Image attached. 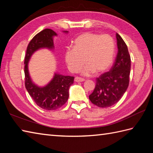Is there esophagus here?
I'll return each mask as SVG.
<instances>
[{
	"label": "esophagus",
	"instance_id": "1",
	"mask_svg": "<svg viewBox=\"0 0 153 153\" xmlns=\"http://www.w3.org/2000/svg\"><path fill=\"white\" fill-rule=\"evenodd\" d=\"M75 82H84L85 81V79L82 78V77H75Z\"/></svg>",
	"mask_w": 153,
	"mask_h": 153
}]
</instances>
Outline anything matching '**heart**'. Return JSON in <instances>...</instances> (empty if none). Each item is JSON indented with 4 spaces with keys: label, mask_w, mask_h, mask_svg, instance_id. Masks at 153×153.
<instances>
[{
    "label": "heart",
    "mask_w": 153,
    "mask_h": 153,
    "mask_svg": "<svg viewBox=\"0 0 153 153\" xmlns=\"http://www.w3.org/2000/svg\"><path fill=\"white\" fill-rule=\"evenodd\" d=\"M73 46L65 53V61L71 72L78 71L85 62L82 71L85 76L105 71L114 58L115 43L109 35L83 33L74 40Z\"/></svg>",
    "instance_id": "1"
}]
</instances>
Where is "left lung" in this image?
<instances>
[{"label": "left lung", "mask_w": 153, "mask_h": 153, "mask_svg": "<svg viewBox=\"0 0 153 153\" xmlns=\"http://www.w3.org/2000/svg\"><path fill=\"white\" fill-rule=\"evenodd\" d=\"M117 53L115 62L109 71L96 79V86L89 98L94 105L100 108H107L118 102L129 85L131 70V58L128 48L118 33Z\"/></svg>", "instance_id": "obj_1"}]
</instances>
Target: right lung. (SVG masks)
Masks as SVG:
<instances>
[{
	"instance_id": "add662e5",
	"label": "right lung",
	"mask_w": 153,
	"mask_h": 153,
	"mask_svg": "<svg viewBox=\"0 0 153 153\" xmlns=\"http://www.w3.org/2000/svg\"><path fill=\"white\" fill-rule=\"evenodd\" d=\"M68 33V31H64ZM57 33L51 29H45L37 33L29 43L24 60L25 85L27 92L40 108L54 110L62 106L68 99L70 87L74 83V77L55 72L51 82L43 87L36 85L31 79L28 70V63L35 52L47 48L53 51L54 37Z\"/></svg>"
}]
</instances>
